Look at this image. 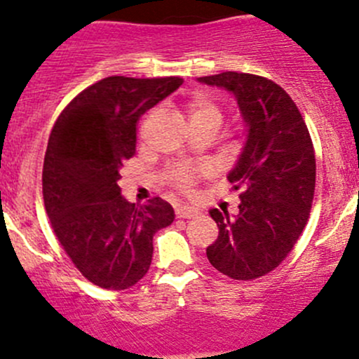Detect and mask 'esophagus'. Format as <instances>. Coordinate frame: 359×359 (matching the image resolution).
<instances>
[{"instance_id":"esophagus-1","label":"esophagus","mask_w":359,"mask_h":359,"mask_svg":"<svg viewBox=\"0 0 359 359\" xmlns=\"http://www.w3.org/2000/svg\"><path fill=\"white\" fill-rule=\"evenodd\" d=\"M198 210L193 208V206H179V208L175 210V215L179 217V219H194V217L198 215Z\"/></svg>"}]
</instances>
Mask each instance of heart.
Listing matches in <instances>:
<instances>
[{"label": "heart", "instance_id": "b5f03b06", "mask_svg": "<svg viewBox=\"0 0 359 359\" xmlns=\"http://www.w3.org/2000/svg\"><path fill=\"white\" fill-rule=\"evenodd\" d=\"M187 112H189L191 125H210L215 126L217 130L222 125V106L206 92H198L191 97L189 102H187ZM205 173H208V166L177 165L168 170V182L179 191L186 193L191 189L194 180Z\"/></svg>", "mask_w": 359, "mask_h": 359}]
</instances>
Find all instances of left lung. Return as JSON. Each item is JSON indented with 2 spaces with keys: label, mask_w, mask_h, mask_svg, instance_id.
Listing matches in <instances>:
<instances>
[{
  "label": "left lung",
  "mask_w": 359,
  "mask_h": 359,
  "mask_svg": "<svg viewBox=\"0 0 359 359\" xmlns=\"http://www.w3.org/2000/svg\"><path fill=\"white\" fill-rule=\"evenodd\" d=\"M198 81L233 92L248 126L243 153L227 175L241 191L240 213L210 210L219 236L206 257L233 280H255L287 259L309 219L316 186L313 140L297 104L271 79L227 71Z\"/></svg>",
  "instance_id": "8db88e82"
}]
</instances>
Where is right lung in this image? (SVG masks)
I'll list each match as a JSON object with an SVG mask.
<instances>
[{"mask_svg":"<svg viewBox=\"0 0 359 359\" xmlns=\"http://www.w3.org/2000/svg\"><path fill=\"white\" fill-rule=\"evenodd\" d=\"M182 83L109 76L78 93L53 125L43 163L45 208L64 252L97 287L125 290L142 280L153 236L175 219L161 198L126 201L119 168L135 154L140 116Z\"/></svg>","mask_w":359,"mask_h":359,"instance_id":"1","label":"right lung"}]
</instances>
